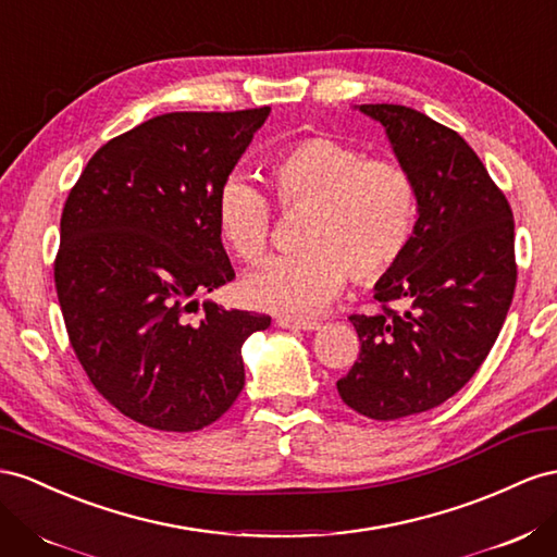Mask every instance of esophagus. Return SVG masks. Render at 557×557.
<instances>
[{
  "label": "esophagus",
  "instance_id": "1",
  "mask_svg": "<svg viewBox=\"0 0 557 557\" xmlns=\"http://www.w3.org/2000/svg\"><path fill=\"white\" fill-rule=\"evenodd\" d=\"M276 325L285 327V330H305V333L319 330V323H315V321H299V319H288V315H278Z\"/></svg>",
  "mask_w": 557,
  "mask_h": 557
}]
</instances>
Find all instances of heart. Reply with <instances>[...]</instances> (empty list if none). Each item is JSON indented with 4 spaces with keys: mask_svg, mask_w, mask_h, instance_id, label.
Returning <instances> with one entry per match:
<instances>
[{
    "mask_svg": "<svg viewBox=\"0 0 557 557\" xmlns=\"http://www.w3.org/2000/svg\"><path fill=\"white\" fill-rule=\"evenodd\" d=\"M281 208H309L299 246L246 274V302L288 319L325 309L347 283L386 276L408 252L417 222V187L398 161L366 159L333 138H305L269 163ZM218 234L236 258L258 260L272 234V206L246 175L232 173L215 191Z\"/></svg>",
    "mask_w": 557,
    "mask_h": 557,
    "instance_id": "1",
    "label": "heart"
}]
</instances>
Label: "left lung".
Instances as JSON below:
<instances>
[{
    "mask_svg": "<svg viewBox=\"0 0 557 557\" xmlns=\"http://www.w3.org/2000/svg\"><path fill=\"white\" fill-rule=\"evenodd\" d=\"M358 110L384 126L417 187L410 248L374 285L382 311L349 315L360 354L337 382L351 410L391 422L453 398L483 366L513 302L516 230L504 191L457 131L405 104Z\"/></svg>",
    "mask_w": 557,
    "mask_h": 557,
    "instance_id": "left-lung-1",
    "label": "left lung"
}]
</instances>
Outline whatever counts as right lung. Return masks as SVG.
Wrapping results in <instances>:
<instances>
[{
    "label": "right lung",
    "instance_id": "add662e5",
    "mask_svg": "<svg viewBox=\"0 0 557 557\" xmlns=\"http://www.w3.org/2000/svg\"><path fill=\"white\" fill-rule=\"evenodd\" d=\"M269 112L154 116L102 145L70 189L58 302L88 380L133 422L199 431L242 394L244 342L272 319L199 295L234 278L215 191Z\"/></svg>",
    "mask_w": 557,
    "mask_h": 557
}]
</instances>
